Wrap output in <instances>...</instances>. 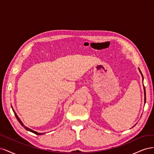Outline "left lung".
<instances>
[{
  "instance_id": "left-lung-1",
  "label": "left lung",
  "mask_w": 154,
  "mask_h": 154,
  "mask_svg": "<svg viewBox=\"0 0 154 154\" xmlns=\"http://www.w3.org/2000/svg\"><path fill=\"white\" fill-rule=\"evenodd\" d=\"M139 71H140V69H139ZM140 72H141V75H142L143 80V74H142L141 71H140ZM143 86H144V85H143ZM144 103H145V102H146V91H145V87H144Z\"/></svg>"
}]
</instances>
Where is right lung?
Instances as JSON below:
<instances>
[{"instance_id": "right-lung-1", "label": "right lung", "mask_w": 154, "mask_h": 154, "mask_svg": "<svg viewBox=\"0 0 154 154\" xmlns=\"http://www.w3.org/2000/svg\"><path fill=\"white\" fill-rule=\"evenodd\" d=\"M13 112H14V114H15V117H16V118L17 119V120L18 121V122H19L20 123V125L22 126L23 127H24L25 128V129L26 130H28V131H30V132H32V133H34V134H36V135H41V134H41V133H38V132H35V131H34V130H31V129H29V128H27V127H25V126L24 125V124L22 123V122H21L20 121V119H19V118L18 117V116L17 115V114L15 112V111L13 110Z\"/></svg>"}]
</instances>
